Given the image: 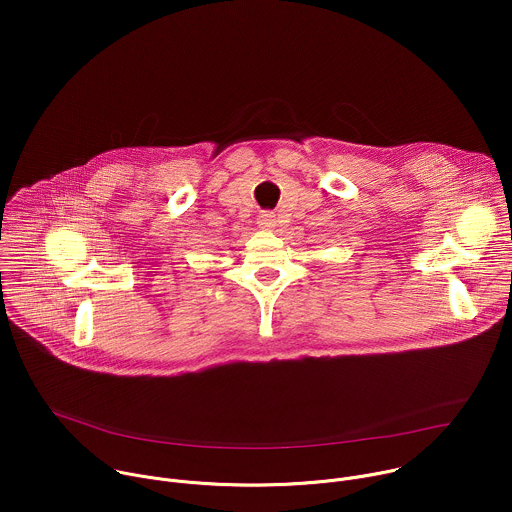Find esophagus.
Listing matches in <instances>:
<instances>
[{
	"instance_id": "34e87169",
	"label": "esophagus",
	"mask_w": 512,
	"mask_h": 512,
	"mask_svg": "<svg viewBox=\"0 0 512 512\" xmlns=\"http://www.w3.org/2000/svg\"><path fill=\"white\" fill-rule=\"evenodd\" d=\"M259 225H261L263 229L275 227V214H273V212H263V214L259 216Z\"/></svg>"
}]
</instances>
